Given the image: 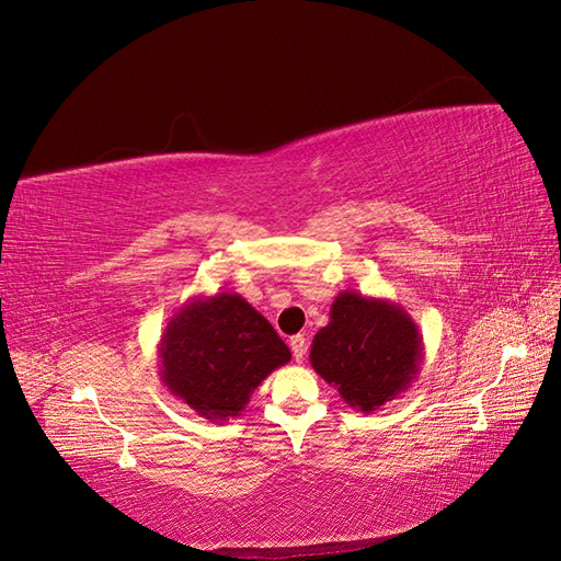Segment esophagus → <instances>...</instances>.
<instances>
[{
  "mask_svg": "<svg viewBox=\"0 0 561 561\" xmlns=\"http://www.w3.org/2000/svg\"><path fill=\"white\" fill-rule=\"evenodd\" d=\"M290 348H293L295 360L301 363L304 355H307V336H304V334H295V336L290 339Z\"/></svg>",
  "mask_w": 561,
  "mask_h": 561,
  "instance_id": "esophagus-1",
  "label": "esophagus"
}]
</instances>
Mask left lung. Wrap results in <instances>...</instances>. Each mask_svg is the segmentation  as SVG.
Returning a JSON list of instances; mask_svg holds the SVG:
<instances>
[{"label": "left lung", "mask_w": 561, "mask_h": 561, "mask_svg": "<svg viewBox=\"0 0 561 561\" xmlns=\"http://www.w3.org/2000/svg\"><path fill=\"white\" fill-rule=\"evenodd\" d=\"M309 358L348 407L371 414L416 379L423 339L400 304L344 290L313 336Z\"/></svg>", "instance_id": "left-lung-1"}]
</instances>
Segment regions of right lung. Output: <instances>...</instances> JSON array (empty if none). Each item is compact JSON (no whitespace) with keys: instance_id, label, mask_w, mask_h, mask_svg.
<instances>
[{"instance_id":"1","label":"right lung","mask_w":561,"mask_h":561,"mask_svg":"<svg viewBox=\"0 0 561 561\" xmlns=\"http://www.w3.org/2000/svg\"><path fill=\"white\" fill-rule=\"evenodd\" d=\"M290 358L271 322L236 293L186 301L159 342L163 386L213 423L241 416L254 388Z\"/></svg>"}]
</instances>
